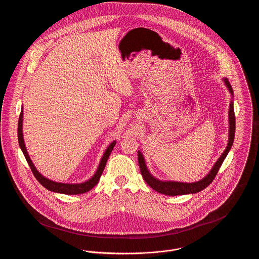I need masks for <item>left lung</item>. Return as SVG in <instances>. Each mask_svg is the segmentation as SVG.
Returning a JSON list of instances; mask_svg holds the SVG:
<instances>
[{
  "label": "left lung",
  "instance_id": "1",
  "mask_svg": "<svg viewBox=\"0 0 259 259\" xmlns=\"http://www.w3.org/2000/svg\"><path fill=\"white\" fill-rule=\"evenodd\" d=\"M223 81L228 89L231 98H233V91L232 88L228 81L227 78L223 77ZM228 122H229V131H228V143L225 150L222 152L221 157L217 160L210 171L200 181L195 182V183H179V182H171V181H160L155 179L148 169L146 160L144 157V154L139 150L138 152V159H139V164H140V169L142 172V176L145 180V182L148 184L153 190L169 195V196H175V195H183V194H190V193H196L201 190H203L205 187H207L210 185L214 178L217 177L220 167L222 166V162L226 155L228 154V151L233 145L234 141V134H235V115H234V109H233V100L230 101L229 104V111H228Z\"/></svg>",
  "mask_w": 259,
  "mask_h": 259
}]
</instances>
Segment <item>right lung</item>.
I'll use <instances>...</instances> for the list:
<instances>
[{
	"label": "right lung",
	"instance_id": "1",
	"mask_svg": "<svg viewBox=\"0 0 259 259\" xmlns=\"http://www.w3.org/2000/svg\"><path fill=\"white\" fill-rule=\"evenodd\" d=\"M23 107H22V111L20 113V117H19V123H18V140H19V145L20 148L22 149L35 178L37 179V182L42 185L44 187H46L48 190L50 191H54L57 193H64V194H80V193H84L89 190H91L95 185H97L100 181V178L105 169L106 163L108 161V158L111 154V150L114 148L116 142L113 141L111 143V145L107 148L106 151L104 152L102 159L100 161V164L98 166V169L96 171V174L87 182L84 183H80V184H64V183H57L54 181H51L47 178H45L42 175H40V172L37 171L36 166L34 165V163L32 162V159L30 158L27 148L25 146V141H24V137H23Z\"/></svg>",
	"mask_w": 259,
	"mask_h": 259
}]
</instances>
